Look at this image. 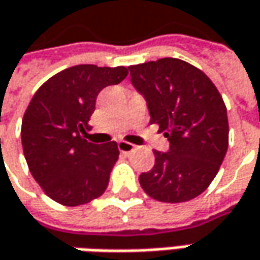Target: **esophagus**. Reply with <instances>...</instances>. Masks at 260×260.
<instances>
[{
    "label": "esophagus",
    "instance_id": "34e87169",
    "mask_svg": "<svg viewBox=\"0 0 260 260\" xmlns=\"http://www.w3.org/2000/svg\"><path fill=\"white\" fill-rule=\"evenodd\" d=\"M135 149H136V146L132 145V143H128V142H118V150H120L121 153H124V155L132 153Z\"/></svg>",
    "mask_w": 260,
    "mask_h": 260
}]
</instances>
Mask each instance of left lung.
<instances>
[{
  "label": "left lung",
  "mask_w": 260,
  "mask_h": 260,
  "mask_svg": "<svg viewBox=\"0 0 260 260\" xmlns=\"http://www.w3.org/2000/svg\"><path fill=\"white\" fill-rule=\"evenodd\" d=\"M132 84L145 96L150 124L169 140L155 153V166L139 176L143 191L162 203H184L213 182L229 147L223 96L203 71L164 57L128 66Z\"/></svg>",
  "instance_id": "1"
}]
</instances>
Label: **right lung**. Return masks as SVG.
Masks as SVG:
<instances>
[{
    "mask_svg": "<svg viewBox=\"0 0 260 260\" xmlns=\"http://www.w3.org/2000/svg\"><path fill=\"white\" fill-rule=\"evenodd\" d=\"M128 74L124 66L76 65L49 78L33 95L21 123L28 169L47 197L68 207L104 194L118 159L115 142L86 140L96 96Z\"/></svg>",
    "mask_w": 260,
    "mask_h": 260,
    "instance_id": "right-lung-1",
    "label": "right lung"
}]
</instances>
